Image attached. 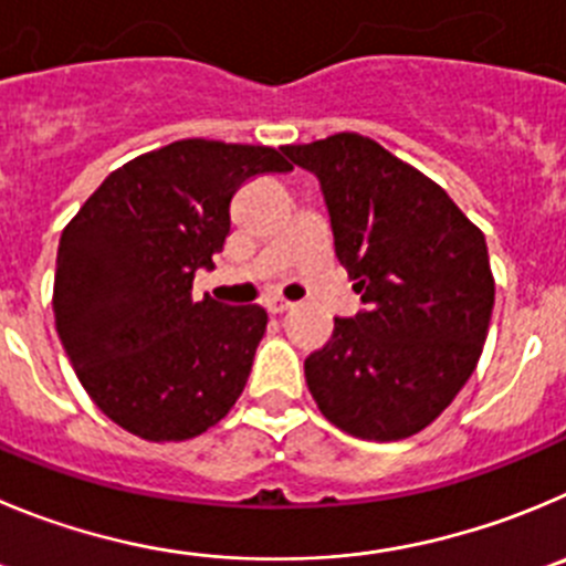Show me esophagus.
<instances>
[{"instance_id":"1","label":"esophagus","mask_w":566,"mask_h":566,"mask_svg":"<svg viewBox=\"0 0 566 566\" xmlns=\"http://www.w3.org/2000/svg\"><path fill=\"white\" fill-rule=\"evenodd\" d=\"M268 313L271 315H282V313H287L290 307H293V301H287V298H268Z\"/></svg>"}]
</instances>
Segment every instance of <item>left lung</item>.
I'll return each mask as SVG.
<instances>
[{"mask_svg":"<svg viewBox=\"0 0 566 566\" xmlns=\"http://www.w3.org/2000/svg\"><path fill=\"white\" fill-rule=\"evenodd\" d=\"M315 172L335 253L366 310L304 360L343 432L399 441L438 419L483 355L494 310L485 237L436 181L360 134L282 147Z\"/></svg>","mask_w":566,"mask_h":566,"instance_id":"left-lung-1","label":"left lung"}]
</instances>
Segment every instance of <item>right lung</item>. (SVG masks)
<instances>
[{
  "mask_svg": "<svg viewBox=\"0 0 566 566\" xmlns=\"http://www.w3.org/2000/svg\"><path fill=\"white\" fill-rule=\"evenodd\" d=\"M290 170L273 147L181 139L123 164L69 220L55 329L114 424L145 441H187L234 408L268 313L195 301L192 279L223 251L237 189Z\"/></svg>",
  "mask_w": 566,
  "mask_h": 566,
  "instance_id": "1",
  "label": "right lung"
}]
</instances>
